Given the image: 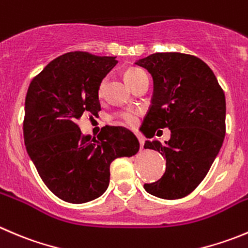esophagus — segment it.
I'll return each mask as SVG.
<instances>
[{
	"label": "esophagus",
	"instance_id": "esophagus-1",
	"mask_svg": "<svg viewBox=\"0 0 248 248\" xmlns=\"http://www.w3.org/2000/svg\"><path fill=\"white\" fill-rule=\"evenodd\" d=\"M139 143H140V148L143 149V146H144V139L143 138H140V137H139Z\"/></svg>",
	"mask_w": 248,
	"mask_h": 248
}]
</instances>
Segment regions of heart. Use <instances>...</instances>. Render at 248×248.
<instances>
[{"label":"heart","mask_w":248,"mask_h":248,"mask_svg":"<svg viewBox=\"0 0 248 248\" xmlns=\"http://www.w3.org/2000/svg\"><path fill=\"white\" fill-rule=\"evenodd\" d=\"M145 74V71L140 68H131L124 73V81H126L127 85H131L136 78H138L139 76ZM103 88H104V82L99 86V94H102L103 92ZM120 120H121L124 124H136V120H137V112L133 111V110H124V111H121L119 114Z\"/></svg>","instance_id":"1"}]
</instances>
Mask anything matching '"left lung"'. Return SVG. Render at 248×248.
<instances>
[{
  "instance_id": "1",
  "label": "left lung",
  "mask_w": 248,
  "mask_h": 248,
  "mask_svg": "<svg viewBox=\"0 0 248 248\" xmlns=\"http://www.w3.org/2000/svg\"><path fill=\"white\" fill-rule=\"evenodd\" d=\"M153 76L151 107L143 122L149 140L144 148L166 158V172L144 184L149 194L166 200L189 195L203 180L225 136V95L210 66L184 53H154L136 62ZM167 126L171 138L162 144L150 140ZM158 134V132H157Z\"/></svg>"
}]
</instances>
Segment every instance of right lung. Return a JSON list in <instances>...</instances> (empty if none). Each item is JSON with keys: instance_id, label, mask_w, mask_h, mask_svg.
Listing matches in <instances>:
<instances>
[{"instance_id": "1", "label": "right lung", "mask_w": 248, "mask_h": 248, "mask_svg": "<svg viewBox=\"0 0 248 248\" xmlns=\"http://www.w3.org/2000/svg\"><path fill=\"white\" fill-rule=\"evenodd\" d=\"M116 57L70 52L52 60L29 86L25 98L24 141L47 188L63 201L85 203L109 186L110 163L131 157L139 141L129 129L110 126L85 136L78 120L98 115L102 80L117 64Z\"/></svg>"}]
</instances>
